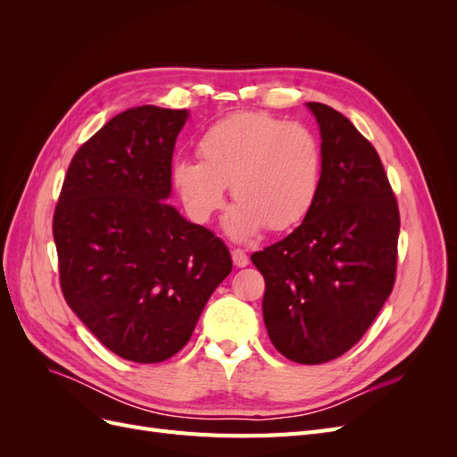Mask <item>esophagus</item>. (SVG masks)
Here are the masks:
<instances>
[{"mask_svg": "<svg viewBox=\"0 0 457 457\" xmlns=\"http://www.w3.org/2000/svg\"><path fill=\"white\" fill-rule=\"evenodd\" d=\"M232 261H234V265L242 269L247 265V262H250V257H247V253L244 250H238L237 247V250H232Z\"/></svg>", "mask_w": 457, "mask_h": 457, "instance_id": "34e87169", "label": "esophagus"}]
</instances>
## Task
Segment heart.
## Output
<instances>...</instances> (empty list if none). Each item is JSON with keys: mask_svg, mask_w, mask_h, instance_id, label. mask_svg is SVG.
<instances>
[{"mask_svg": "<svg viewBox=\"0 0 457 457\" xmlns=\"http://www.w3.org/2000/svg\"><path fill=\"white\" fill-rule=\"evenodd\" d=\"M198 158H177L173 185L196 223H207L225 202L237 200L225 219L237 240L262 228L282 232L309 215L322 183L324 154L314 131L267 112H238L207 128Z\"/></svg>", "mask_w": 457, "mask_h": 457, "instance_id": "heart-1", "label": "heart"}]
</instances>
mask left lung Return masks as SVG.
<instances>
[{
    "label": "left lung",
    "mask_w": 457,
    "mask_h": 457,
    "mask_svg": "<svg viewBox=\"0 0 457 457\" xmlns=\"http://www.w3.org/2000/svg\"><path fill=\"white\" fill-rule=\"evenodd\" d=\"M320 126L322 183L303 223L252 255L276 351L324 364L362 339L396 278L400 215L378 150L337 110L307 103Z\"/></svg>",
    "instance_id": "left-lung-1"
}]
</instances>
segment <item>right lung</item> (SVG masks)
<instances>
[{"instance_id": "right-lung-1", "label": "right lung", "mask_w": 457, "mask_h": 457, "mask_svg": "<svg viewBox=\"0 0 457 457\" xmlns=\"http://www.w3.org/2000/svg\"><path fill=\"white\" fill-rule=\"evenodd\" d=\"M187 110L137 106L78 148L53 215L62 295L106 349L156 364L181 351L232 270L225 242L173 205Z\"/></svg>"}]
</instances>
